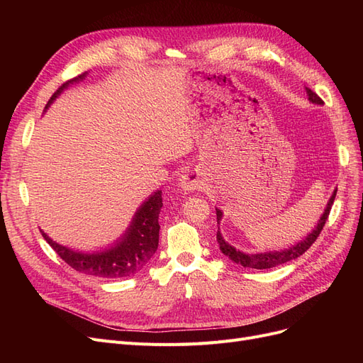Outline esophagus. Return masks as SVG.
<instances>
[{"label":"esophagus","instance_id":"1","mask_svg":"<svg viewBox=\"0 0 363 363\" xmlns=\"http://www.w3.org/2000/svg\"><path fill=\"white\" fill-rule=\"evenodd\" d=\"M180 188L183 191H199L203 188V180L199 172L186 169L180 175Z\"/></svg>","mask_w":363,"mask_h":363}]
</instances>
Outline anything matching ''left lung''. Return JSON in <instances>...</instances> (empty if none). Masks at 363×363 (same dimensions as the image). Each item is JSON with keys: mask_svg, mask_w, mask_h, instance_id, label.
I'll return each instance as SVG.
<instances>
[{"mask_svg": "<svg viewBox=\"0 0 363 363\" xmlns=\"http://www.w3.org/2000/svg\"><path fill=\"white\" fill-rule=\"evenodd\" d=\"M306 92L309 95V100L313 104H324V101L321 100L320 96H318L313 91H311L309 87H306ZM337 191V189H336ZM336 191L333 192V195L330 196V200L327 203V207L324 213L321 215L320 221H318V225L312 230V233L307 235L301 242H296L295 245L286 248V250H280V251H267V252H257V255H247V252H242L236 250L235 247L230 245L228 242H225L224 238L219 233V228H218V233H216V240L219 244V250L223 251V255H225L230 260L238 263V265H242L245 268H255V269H268V268H274V267H279L281 263H286L289 260H294L296 257H300L301 255L311 248V245L315 242L316 238L320 236L321 230L327 221L328 215H330V208L332 204L335 201V196H336ZM221 216L223 212L216 208V219H218V224L221 221Z\"/></svg>", "mask_w": 363, "mask_h": 363, "instance_id": "left-lung-1", "label": "left lung"}]
</instances>
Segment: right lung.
<instances>
[{"label":"right lung","mask_w":363,"mask_h":363,"mask_svg":"<svg viewBox=\"0 0 363 363\" xmlns=\"http://www.w3.org/2000/svg\"><path fill=\"white\" fill-rule=\"evenodd\" d=\"M86 74L63 83L59 89L52 94L45 108L56 100V98L75 82L83 80ZM162 191L152 194L150 199L142 204L131 221L127 232L116 240V244L100 252H80L54 242L48 235L40 230L43 239L57 252L62 260L68 263L75 271L89 274V276L103 279H119L130 277L144 268L148 260L155 255L159 245V213L162 208Z\"/></svg>","instance_id":"1"}]
</instances>
